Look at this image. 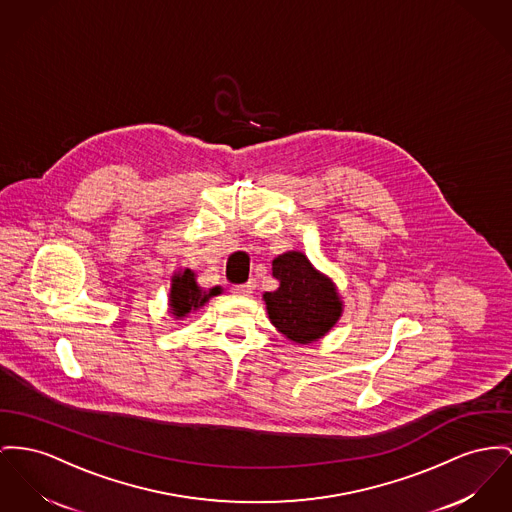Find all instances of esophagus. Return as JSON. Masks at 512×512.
I'll return each mask as SVG.
<instances>
[{"instance_id":"34e87169","label":"esophagus","mask_w":512,"mask_h":512,"mask_svg":"<svg viewBox=\"0 0 512 512\" xmlns=\"http://www.w3.org/2000/svg\"><path fill=\"white\" fill-rule=\"evenodd\" d=\"M254 287H256V283H254V281H248V283H242V285H233L231 291H233L235 295H250V293L254 291Z\"/></svg>"}]
</instances>
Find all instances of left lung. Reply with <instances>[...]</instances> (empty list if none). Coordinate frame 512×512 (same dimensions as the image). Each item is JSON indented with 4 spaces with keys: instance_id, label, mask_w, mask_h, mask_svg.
Listing matches in <instances>:
<instances>
[{
    "instance_id": "left-lung-1",
    "label": "left lung",
    "mask_w": 512,
    "mask_h": 512,
    "mask_svg": "<svg viewBox=\"0 0 512 512\" xmlns=\"http://www.w3.org/2000/svg\"><path fill=\"white\" fill-rule=\"evenodd\" d=\"M272 272L279 287L264 293L262 299L275 330L299 345L322 340L343 314V299L334 279L316 270L301 250L273 258Z\"/></svg>"
}]
</instances>
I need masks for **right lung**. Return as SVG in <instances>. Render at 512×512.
I'll return each mask as SVG.
<instances>
[{"instance_id": "1", "label": "right lung", "mask_w": 512, "mask_h": 512, "mask_svg": "<svg viewBox=\"0 0 512 512\" xmlns=\"http://www.w3.org/2000/svg\"><path fill=\"white\" fill-rule=\"evenodd\" d=\"M223 293L221 285L204 289L198 285V275L190 268L172 273L169 289V312L174 320H184L192 312L200 310L211 297Z\"/></svg>"}]
</instances>
